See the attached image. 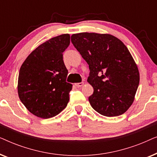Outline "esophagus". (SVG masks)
<instances>
[{
  "instance_id": "1",
  "label": "esophagus",
  "mask_w": 157,
  "mask_h": 157,
  "mask_svg": "<svg viewBox=\"0 0 157 157\" xmlns=\"http://www.w3.org/2000/svg\"><path fill=\"white\" fill-rule=\"evenodd\" d=\"M83 85V82L75 83V86H77V87H81V86H82Z\"/></svg>"
}]
</instances>
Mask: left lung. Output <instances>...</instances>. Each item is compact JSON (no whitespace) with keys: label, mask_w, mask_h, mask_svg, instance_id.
Returning a JSON list of instances; mask_svg holds the SVG:
<instances>
[{"label":"left lung","mask_w":157,"mask_h":157,"mask_svg":"<svg viewBox=\"0 0 157 157\" xmlns=\"http://www.w3.org/2000/svg\"><path fill=\"white\" fill-rule=\"evenodd\" d=\"M71 42L89 64L87 81L94 88L89 97L92 108L109 117L125 113L134 102L140 79L127 47L109 33H75Z\"/></svg>","instance_id":"obj_1"}]
</instances>
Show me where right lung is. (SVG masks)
Wrapping results in <instances>:
<instances>
[{"label": "right lung", "mask_w": 157, "mask_h": 157, "mask_svg": "<svg viewBox=\"0 0 157 157\" xmlns=\"http://www.w3.org/2000/svg\"><path fill=\"white\" fill-rule=\"evenodd\" d=\"M69 44V34L51 38L32 51L21 66L19 98L36 117L49 119L67 106L73 85L66 81L68 70L63 53Z\"/></svg>", "instance_id": "add662e5"}]
</instances>
